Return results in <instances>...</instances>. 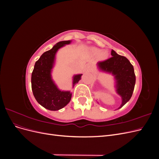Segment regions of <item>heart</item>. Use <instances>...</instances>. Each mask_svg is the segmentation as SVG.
Instances as JSON below:
<instances>
[{
	"label": "heart",
	"instance_id": "1",
	"mask_svg": "<svg viewBox=\"0 0 159 159\" xmlns=\"http://www.w3.org/2000/svg\"><path fill=\"white\" fill-rule=\"evenodd\" d=\"M89 52L93 56H98L100 60H105L108 57V53L107 51H101L98 48L91 47L89 48Z\"/></svg>",
	"mask_w": 159,
	"mask_h": 159
}]
</instances>
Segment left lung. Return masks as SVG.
I'll return each instance as SVG.
<instances>
[{"label": "left lung", "mask_w": 159, "mask_h": 159, "mask_svg": "<svg viewBox=\"0 0 159 159\" xmlns=\"http://www.w3.org/2000/svg\"><path fill=\"white\" fill-rule=\"evenodd\" d=\"M111 56L112 57L107 60L98 62L97 66L99 71L114 76L115 91L122 99L119 109L131 99L136 78L133 66L127 58L119 55L113 50H111Z\"/></svg>", "instance_id": "left-lung-1"}]
</instances>
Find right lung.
<instances>
[{"label":"right lung","instance_id":"add662e5","mask_svg":"<svg viewBox=\"0 0 159 159\" xmlns=\"http://www.w3.org/2000/svg\"><path fill=\"white\" fill-rule=\"evenodd\" d=\"M71 40L57 42L52 48L45 52L37 61L32 73L31 83L33 95L38 103L44 108L57 111L64 107L70 102V91L60 90L52 78L57 52L61 48L70 44ZM82 74L73 76L72 87L78 83Z\"/></svg>","mask_w":159,"mask_h":159}]
</instances>
